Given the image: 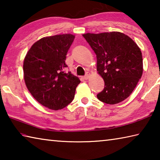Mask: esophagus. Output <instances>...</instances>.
<instances>
[{
  "instance_id": "obj_1",
  "label": "esophagus",
  "mask_w": 160,
  "mask_h": 160,
  "mask_svg": "<svg viewBox=\"0 0 160 160\" xmlns=\"http://www.w3.org/2000/svg\"><path fill=\"white\" fill-rule=\"evenodd\" d=\"M90 75H91V74H90V72H88L86 73V75L85 77H84V79L85 80H88L89 78H90Z\"/></svg>"
}]
</instances>
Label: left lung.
<instances>
[{
    "instance_id": "1",
    "label": "left lung",
    "mask_w": 160,
    "mask_h": 160,
    "mask_svg": "<svg viewBox=\"0 0 160 160\" xmlns=\"http://www.w3.org/2000/svg\"><path fill=\"white\" fill-rule=\"evenodd\" d=\"M97 55V70L104 81L97 98L116 104L128 98L143 71L140 48L128 35L119 32L82 34Z\"/></svg>"
}]
</instances>
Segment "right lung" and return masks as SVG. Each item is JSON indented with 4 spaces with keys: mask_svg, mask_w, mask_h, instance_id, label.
<instances>
[{
    "mask_svg": "<svg viewBox=\"0 0 160 160\" xmlns=\"http://www.w3.org/2000/svg\"><path fill=\"white\" fill-rule=\"evenodd\" d=\"M75 35L64 34L43 37L32 46L23 62L24 80L34 98L43 106L59 110L74 99L80 80L63 71L66 54Z\"/></svg>",
    "mask_w": 160,
    "mask_h": 160,
    "instance_id": "1",
    "label": "right lung"
}]
</instances>
